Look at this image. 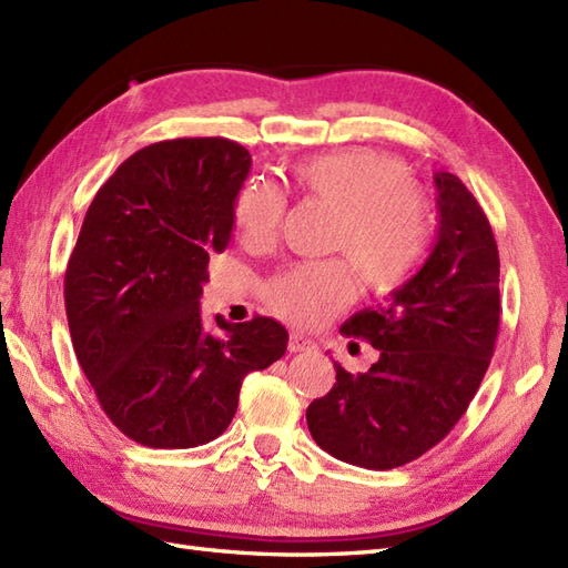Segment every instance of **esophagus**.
I'll return each instance as SVG.
<instances>
[{"label": "esophagus", "instance_id": "esophagus-1", "mask_svg": "<svg viewBox=\"0 0 568 568\" xmlns=\"http://www.w3.org/2000/svg\"><path fill=\"white\" fill-rule=\"evenodd\" d=\"M287 348H290V353H305V351H314L316 346H314L312 338L293 332V334H290V338H287Z\"/></svg>", "mask_w": 568, "mask_h": 568}]
</instances>
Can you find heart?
<instances>
[{
	"label": "heart",
	"instance_id": "obj_1",
	"mask_svg": "<svg viewBox=\"0 0 568 568\" xmlns=\"http://www.w3.org/2000/svg\"><path fill=\"white\" fill-rule=\"evenodd\" d=\"M295 186L336 210L332 248L344 252L367 290L377 295L404 285L430 246V205L406 164L375 150L310 156L293 169ZM283 195L266 183H244L234 201V227L246 248H268L283 220ZM355 295L346 261L297 263L266 285L275 314L302 326L326 322Z\"/></svg>",
	"mask_w": 568,
	"mask_h": 568
}]
</instances>
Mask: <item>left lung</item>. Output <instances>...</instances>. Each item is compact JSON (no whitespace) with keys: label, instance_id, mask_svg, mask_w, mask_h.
Segmentation results:
<instances>
[{"label":"left lung","instance_id":"left-lung-1","mask_svg":"<svg viewBox=\"0 0 568 568\" xmlns=\"http://www.w3.org/2000/svg\"><path fill=\"white\" fill-rule=\"evenodd\" d=\"M438 236L424 266L385 305L355 312L341 332L379 351L367 373L341 363L326 397L307 408L314 443L365 469L428 453L477 394L498 336V248L463 181L435 171Z\"/></svg>","mask_w":568,"mask_h":568}]
</instances>
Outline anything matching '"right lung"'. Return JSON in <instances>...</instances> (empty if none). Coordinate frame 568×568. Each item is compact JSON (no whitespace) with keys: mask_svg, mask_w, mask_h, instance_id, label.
I'll return each instance as SVG.
<instances>
[{"mask_svg":"<svg viewBox=\"0 0 568 568\" xmlns=\"http://www.w3.org/2000/svg\"><path fill=\"white\" fill-rule=\"evenodd\" d=\"M252 154L224 138L154 142L91 201L64 273L72 346L99 404L130 440L197 447L224 433L248 373L283 358L271 316L215 322L201 295L207 261L232 240Z\"/></svg>","mask_w":568,"mask_h":568,"instance_id":"1","label":"right lung"}]
</instances>
